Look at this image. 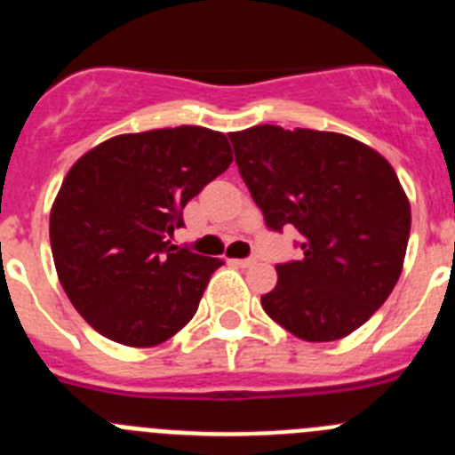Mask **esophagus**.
Instances as JSON below:
<instances>
[{
	"mask_svg": "<svg viewBox=\"0 0 455 455\" xmlns=\"http://www.w3.org/2000/svg\"><path fill=\"white\" fill-rule=\"evenodd\" d=\"M235 264H239L241 268H251V267H255L257 259L255 257H246V259H235Z\"/></svg>",
	"mask_w": 455,
	"mask_h": 455,
	"instance_id": "34e87169",
	"label": "esophagus"
}]
</instances>
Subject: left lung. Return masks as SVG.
<instances>
[{
  "instance_id": "8db88e82",
  "label": "left lung",
  "mask_w": 455,
  "mask_h": 455,
  "mask_svg": "<svg viewBox=\"0 0 455 455\" xmlns=\"http://www.w3.org/2000/svg\"><path fill=\"white\" fill-rule=\"evenodd\" d=\"M268 230L296 228L303 255L277 264L262 307L305 341L351 335L403 268L410 203L385 156L351 136L257 124L230 134Z\"/></svg>"
}]
</instances>
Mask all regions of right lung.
Masks as SVG:
<instances>
[{
    "instance_id": "add662e5",
    "label": "right lung",
    "mask_w": 455,
    "mask_h": 455,
    "mask_svg": "<svg viewBox=\"0 0 455 455\" xmlns=\"http://www.w3.org/2000/svg\"><path fill=\"white\" fill-rule=\"evenodd\" d=\"M230 164L225 134L182 124L114 136L70 168L52 204V255L68 299L100 335L156 347L193 319L223 262L168 236Z\"/></svg>"
}]
</instances>
